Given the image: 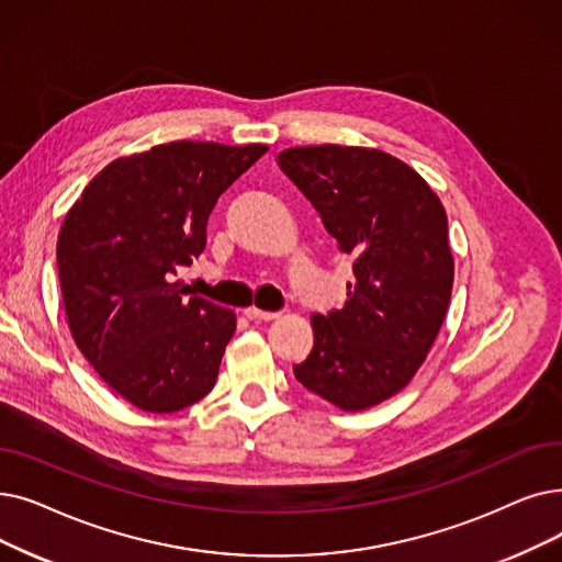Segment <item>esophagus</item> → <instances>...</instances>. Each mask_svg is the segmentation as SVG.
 <instances>
[{
	"mask_svg": "<svg viewBox=\"0 0 562 562\" xmlns=\"http://www.w3.org/2000/svg\"><path fill=\"white\" fill-rule=\"evenodd\" d=\"M243 314H246L248 319H252V322H273V319H278V312H266V310H259V307H248V310H243Z\"/></svg>",
	"mask_w": 562,
	"mask_h": 562,
	"instance_id": "34e87169",
	"label": "esophagus"
}]
</instances>
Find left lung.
Listing matches in <instances>:
<instances>
[{"label":"left lung","instance_id":"obj_1","mask_svg":"<svg viewBox=\"0 0 562 562\" xmlns=\"http://www.w3.org/2000/svg\"><path fill=\"white\" fill-rule=\"evenodd\" d=\"M276 160L356 257L345 305L310 316L314 347L294 374L341 411L372 408L416 376L443 326L454 280L446 209L416 169L368 146H291Z\"/></svg>","mask_w":562,"mask_h":562}]
</instances>
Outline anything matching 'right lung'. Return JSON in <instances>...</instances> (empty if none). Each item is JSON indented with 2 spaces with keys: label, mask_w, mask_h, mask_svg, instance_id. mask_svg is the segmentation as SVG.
Returning a JSON list of instances; mask_svg holds the SVG:
<instances>
[{
  "label": "right lung",
  "mask_w": 562,
  "mask_h": 562,
  "mask_svg": "<svg viewBox=\"0 0 562 562\" xmlns=\"http://www.w3.org/2000/svg\"><path fill=\"white\" fill-rule=\"evenodd\" d=\"M268 151L179 139L121 156L95 175L57 238L66 322L116 395L146 413L206 397L236 314L177 280L206 246L217 198Z\"/></svg>",
  "instance_id": "obj_1"
}]
</instances>
